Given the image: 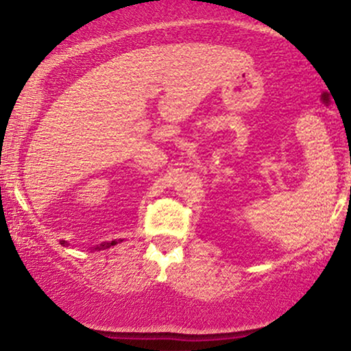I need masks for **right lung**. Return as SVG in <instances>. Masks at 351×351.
Instances as JSON below:
<instances>
[{
  "instance_id": "1",
  "label": "right lung",
  "mask_w": 351,
  "mask_h": 351,
  "mask_svg": "<svg viewBox=\"0 0 351 351\" xmlns=\"http://www.w3.org/2000/svg\"><path fill=\"white\" fill-rule=\"evenodd\" d=\"M62 244H66V243H64V241H62ZM114 244H117L115 241H112V243H107V244H102V245H104V247H110V245H114ZM97 249H99V247H97Z\"/></svg>"
}]
</instances>
